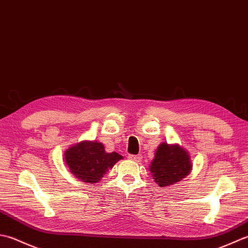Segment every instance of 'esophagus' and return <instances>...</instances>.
Listing matches in <instances>:
<instances>
[{
	"mask_svg": "<svg viewBox=\"0 0 248 248\" xmlns=\"http://www.w3.org/2000/svg\"><path fill=\"white\" fill-rule=\"evenodd\" d=\"M128 158L133 161H136V163H138L141 159H142V156L141 155H128Z\"/></svg>",
	"mask_w": 248,
	"mask_h": 248,
	"instance_id": "obj_1",
	"label": "esophagus"
}]
</instances>
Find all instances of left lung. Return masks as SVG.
Masks as SVG:
<instances>
[{
	"label": "left lung",
	"mask_w": 248,
	"mask_h": 248,
	"mask_svg": "<svg viewBox=\"0 0 248 248\" xmlns=\"http://www.w3.org/2000/svg\"><path fill=\"white\" fill-rule=\"evenodd\" d=\"M193 169V163L187 150L178 143L161 142L155 151L150 164V172L160 187L175 184L186 178Z\"/></svg>",
	"instance_id": "8db88e82"
}]
</instances>
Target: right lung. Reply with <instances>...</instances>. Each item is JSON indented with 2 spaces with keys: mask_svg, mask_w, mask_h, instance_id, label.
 I'll return each instance as SVG.
<instances>
[{
  "mask_svg": "<svg viewBox=\"0 0 248 248\" xmlns=\"http://www.w3.org/2000/svg\"><path fill=\"white\" fill-rule=\"evenodd\" d=\"M123 156L107 153L98 141L83 140L65 151L64 163L75 178L85 183H97Z\"/></svg>",
  "mask_w": 248,
  "mask_h": 248,
  "instance_id": "right-lung-1",
  "label": "right lung"
}]
</instances>
